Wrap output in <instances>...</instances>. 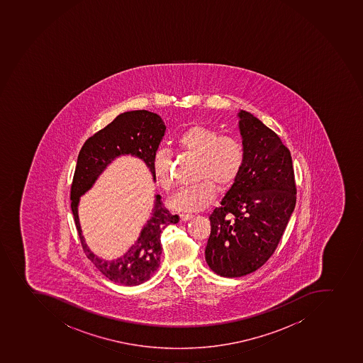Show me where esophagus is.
I'll return each instance as SVG.
<instances>
[{
    "label": "esophagus",
    "mask_w": 363,
    "mask_h": 363,
    "mask_svg": "<svg viewBox=\"0 0 363 363\" xmlns=\"http://www.w3.org/2000/svg\"><path fill=\"white\" fill-rule=\"evenodd\" d=\"M180 218L182 222H186V220H189L193 218V215H189V213H182L180 215Z\"/></svg>",
    "instance_id": "esophagus-1"
}]
</instances>
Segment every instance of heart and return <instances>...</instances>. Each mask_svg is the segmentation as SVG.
<instances>
[{"instance_id":"1","label":"heart","mask_w":363,"mask_h":363,"mask_svg":"<svg viewBox=\"0 0 363 363\" xmlns=\"http://www.w3.org/2000/svg\"><path fill=\"white\" fill-rule=\"evenodd\" d=\"M174 143L177 150L196 157L195 169L196 184L180 190L170 199V209L181 213L200 211L213 202L216 188L225 191L236 182L245 162V150L240 140L220 135L213 127L191 125L177 134ZM172 155L166 150L154 154L152 169L157 184L164 191L173 188Z\"/></svg>"}]
</instances>
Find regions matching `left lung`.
<instances>
[{"mask_svg": "<svg viewBox=\"0 0 363 363\" xmlns=\"http://www.w3.org/2000/svg\"><path fill=\"white\" fill-rule=\"evenodd\" d=\"M245 162L210 213L206 260L218 276L236 278L263 267L276 251L296 202L292 157L280 138L240 111Z\"/></svg>", "mask_w": 363, "mask_h": 363, "instance_id": "left-lung-1", "label": "left lung"}]
</instances>
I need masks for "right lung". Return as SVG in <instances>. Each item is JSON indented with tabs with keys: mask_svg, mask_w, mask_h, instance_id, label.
Returning <instances> with one entry per match:
<instances>
[{
	"mask_svg": "<svg viewBox=\"0 0 363 363\" xmlns=\"http://www.w3.org/2000/svg\"><path fill=\"white\" fill-rule=\"evenodd\" d=\"M164 132V123L157 113L146 110L125 112L89 138L77 159L71 184V210L84 252L107 279L125 286H137L153 276L160 267L161 233L170 224H177L180 217L172 215L163 206L160 195H155L152 216L141 230L135 244L123 257L108 262L100 259L85 244L78 218L79 197L94 186L104 169L120 155L130 154L141 159L155 181L152 160Z\"/></svg>",
	"mask_w": 363,
	"mask_h": 363,
	"instance_id": "add662e5",
	"label": "right lung"
}]
</instances>
